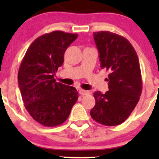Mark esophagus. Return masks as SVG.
I'll return each mask as SVG.
<instances>
[{
  "label": "esophagus",
  "mask_w": 159,
  "mask_h": 159,
  "mask_svg": "<svg viewBox=\"0 0 159 159\" xmlns=\"http://www.w3.org/2000/svg\"><path fill=\"white\" fill-rule=\"evenodd\" d=\"M89 91H86V90H83V89H80L79 90V94H81V95L84 96V95H88V94H89Z\"/></svg>",
  "instance_id": "34e87169"
}]
</instances>
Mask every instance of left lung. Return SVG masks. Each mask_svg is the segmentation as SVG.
Masks as SVG:
<instances>
[{
    "instance_id": "obj_1",
    "label": "left lung",
    "mask_w": 159,
    "mask_h": 159,
    "mask_svg": "<svg viewBox=\"0 0 159 159\" xmlns=\"http://www.w3.org/2000/svg\"><path fill=\"white\" fill-rule=\"evenodd\" d=\"M102 69L109 72L108 90L95 91L91 118L107 126L118 125L129 117L142 91V73L137 53L124 37L110 31L94 32Z\"/></svg>"
}]
</instances>
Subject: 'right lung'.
Returning a JSON list of instances; mask_svg holds the SVG:
<instances>
[{
    "label": "right lung",
    "instance_id": "right-lung-1",
    "mask_svg": "<svg viewBox=\"0 0 159 159\" xmlns=\"http://www.w3.org/2000/svg\"><path fill=\"white\" fill-rule=\"evenodd\" d=\"M78 34L54 30L34 40L18 70V84L25 107L34 120L47 127L63 124L78 98L75 88L56 82L55 72Z\"/></svg>",
    "mask_w": 159,
    "mask_h": 159
}]
</instances>
